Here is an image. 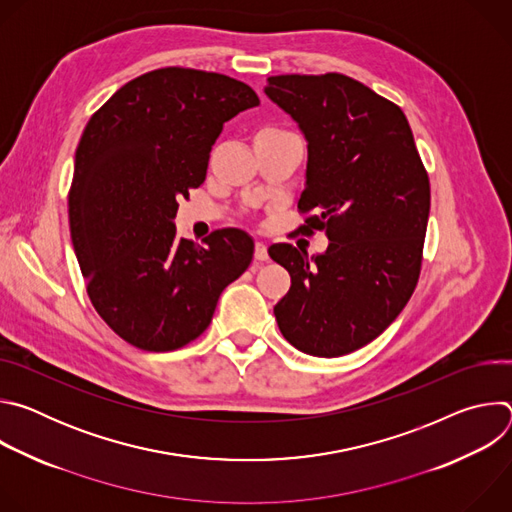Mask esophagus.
Masks as SVG:
<instances>
[{"instance_id":"1","label":"esophagus","mask_w":512,"mask_h":512,"mask_svg":"<svg viewBox=\"0 0 512 512\" xmlns=\"http://www.w3.org/2000/svg\"><path fill=\"white\" fill-rule=\"evenodd\" d=\"M255 259L257 261H267L269 253H267V245L265 243H257L255 245Z\"/></svg>"}]
</instances>
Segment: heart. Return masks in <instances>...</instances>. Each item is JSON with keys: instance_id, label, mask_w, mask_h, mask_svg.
<instances>
[{"instance_id": "1", "label": "heart", "mask_w": 512, "mask_h": 512, "mask_svg": "<svg viewBox=\"0 0 512 512\" xmlns=\"http://www.w3.org/2000/svg\"><path fill=\"white\" fill-rule=\"evenodd\" d=\"M279 135H287L285 131H281V129H277V127H265V129H261L257 135H255V139H265V137H279Z\"/></svg>"}]
</instances>
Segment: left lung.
Wrapping results in <instances>:
<instances>
[{"label": "left lung", "mask_w": 512, "mask_h": 512, "mask_svg": "<svg viewBox=\"0 0 512 512\" xmlns=\"http://www.w3.org/2000/svg\"><path fill=\"white\" fill-rule=\"evenodd\" d=\"M265 95L308 141L302 233L324 231L308 255L269 247L291 287L273 314L283 338L312 356H342L375 340L419 279L429 178L403 111L362 83L328 75L269 77Z\"/></svg>", "instance_id": "obj_1"}]
</instances>
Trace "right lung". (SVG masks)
Masks as SVG:
<instances>
[{
	"instance_id": "right-lung-1",
	"label": "right lung",
	"mask_w": 512,
	"mask_h": 512,
	"mask_svg": "<svg viewBox=\"0 0 512 512\" xmlns=\"http://www.w3.org/2000/svg\"><path fill=\"white\" fill-rule=\"evenodd\" d=\"M259 105L231 77L158 68L123 85L87 123L68 194L72 247L99 316L129 344L176 350L210 324L255 243L218 229L196 245L176 233L178 202L206 178L223 125Z\"/></svg>"
}]
</instances>
